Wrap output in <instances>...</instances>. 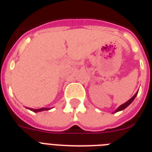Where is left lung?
I'll use <instances>...</instances> for the list:
<instances>
[{
	"instance_id": "8db88e82",
	"label": "left lung",
	"mask_w": 152,
	"mask_h": 152,
	"mask_svg": "<svg viewBox=\"0 0 152 152\" xmlns=\"http://www.w3.org/2000/svg\"><path fill=\"white\" fill-rule=\"evenodd\" d=\"M137 93H138V92L136 93V94H135V95H133V96H132V97L131 98V99H130L129 100V101H127V102H125V103L122 104L121 106H119V107H118V108L117 109V110H116V111H115V112H114V113H117V112H118V111L122 110H124V109L126 108V107H127V106H129V105H130V104L132 103V102L135 99V98H136V96H137Z\"/></svg>"
}]
</instances>
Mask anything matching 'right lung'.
Here are the masks:
<instances>
[{
  "label": "right lung",
  "instance_id": "obj_1",
  "mask_svg": "<svg viewBox=\"0 0 152 152\" xmlns=\"http://www.w3.org/2000/svg\"><path fill=\"white\" fill-rule=\"evenodd\" d=\"M48 108H40V109H31V110L34 111V112H40V111H43V110H48Z\"/></svg>",
  "mask_w": 152,
  "mask_h": 152
}]
</instances>
